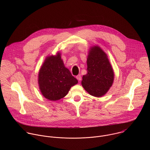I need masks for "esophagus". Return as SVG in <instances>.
I'll list each match as a JSON object with an SVG mask.
<instances>
[{
  "label": "esophagus",
  "instance_id": "1",
  "mask_svg": "<svg viewBox=\"0 0 150 150\" xmlns=\"http://www.w3.org/2000/svg\"><path fill=\"white\" fill-rule=\"evenodd\" d=\"M76 79L79 80V81H81V75L80 74H79V75H77V76H76Z\"/></svg>",
  "mask_w": 150,
  "mask_h": 150
}]
</instances>
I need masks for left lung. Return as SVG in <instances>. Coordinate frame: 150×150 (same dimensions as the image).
I'll use <instances>...</instances> for the list:
<instances>
[{
  "label": "left lung",
  "instance_id": "8db88e82",
  "mask_svg": "<svg viewBox=\"0 0 150 150\" xmlns=\"http://www.w3.org/2000/svg\"><path fill=\"white\" fill-rule=\"evenodd\" d=\"M86 70L81 82L84 88L96 97L105 95L112 86L114 72L107 55L100 47L95 46L89 51Z\"/></svg>",
  "mask_w": 150,
  "mask_h": 150
}]
</instances>
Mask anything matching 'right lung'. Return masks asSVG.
I'll list each match as a JSON object with an SVG mask.
<instances>
[{
	"mask_svg": "<svg viewBox=\"0 0 150 150\" xmlns=\"http://www.w3.org/2000/svg\"><path fill=\"white\" fill-rule=\"evenodd\" d=\"M38 82L43 96L55 101L64 97L78 81L64 67L58 53L56 56L46 58L39 71Z\"/></svg>",
	"mask_w": 150,
	"mask_h": 150,
	"instance_id": "add662e5",
	"label": "right lung"
}]
</instances>
